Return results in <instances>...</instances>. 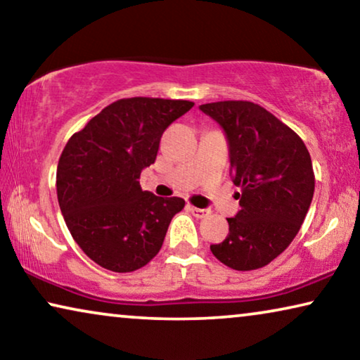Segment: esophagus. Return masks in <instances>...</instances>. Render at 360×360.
<instances>
[{
  "label": "esophagus",
  "instance_id": "obj_1",
  "mask_svg": "<svg viewBox=\"0 0 360 360\" xmlns=\"http://www.w3.org/2000/svg\"><path fill=\"white\" fill-rule=\"evenodd\" d=\"M188 211L191 214L195 216V218H206V216L210 214V210H201V208H196V206H188Z\"/></svg>",
  "mask_w": 360,
  "mask_h": 360
}]
</instances>
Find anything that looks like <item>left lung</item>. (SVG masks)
I'll use <instances>...</instances> for the list:
<instances>
[{
    "mask_svg": "<svg viewBox=\"0 0 360 360\" xmlns=\"http://www.w3.org/2000/svg\"><path fill=\"white\" fill-rule=\"evenodd\" d=\"M200 110L223 127L240 210L211 252L234 270H255L278 257L298 234L311 205L314 172L297 132L252 101H216Z\"/></svg>",
    "mask_w": 360,
    "mask_h": 360,
    "instance_id": "obj_1",
    "label": "left lung"
}]
</instances>
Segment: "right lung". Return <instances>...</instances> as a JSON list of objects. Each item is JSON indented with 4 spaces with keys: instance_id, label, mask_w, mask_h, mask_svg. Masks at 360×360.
<instances>
[{
    "instance_id": "1",
    "label": "right lung",
    "mask_w": 360,
    "mask_h": 360,
    "mask_svg": "<svg viewBox=\"0 0 360 360\" xmlns=\"http://www.w3.org/2000/svg\"><path fill=\"white\" fill-rule=\"evenodd\" d=\"M193 101L122 98L68 139L57 167V198L80 249L100 267L126 274L159 254L185 200L142 191L141 172L154 164L160 137Z\"/></svg>"
}]
</instances>
